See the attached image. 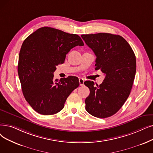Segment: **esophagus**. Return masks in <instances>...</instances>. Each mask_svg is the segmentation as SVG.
I'll list each match as a JSON object with an SVG mask.
<instances>
[{
    "label": "esophagus",
    "mask_w": 153,
    "mask_h": 153,
    "mask_svg": "<svg viewBox=\"0 0 153 153\" xmlns=\"http://www.w3.org/2000/svg\"><path fill=\"white\" fill-rule=\"evenodd\" d=\"M79 84H80L81 86H83L84 84V79L82 78H79Z\"/></svg>",
    "instance_id": "esophagus-1"
}]
</instances>
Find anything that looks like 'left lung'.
<instances>
[{
    "instance_id": "left-lung-1",
    "label": "left lung",
    "mask_w": 153,
    "mask_h": 153,
    "mask_svg": "<svg viewBox=\"0 0 153 153\" xmlns=\"http://www.w3.org/2000/svg\"><path fill=\"white\" fill-rule=\"evenodd\" d=\"M81 37L96 56L95 69L105 74L99 85L91 81L84 82L90 90L85 100V109L96 117H110L121 109L130 94L136 71L135 54L119 35L98 33Z\"/></svg>"
}]
</instances>
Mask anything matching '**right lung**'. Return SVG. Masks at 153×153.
Wrapping results in <instances>:
<instances>
[{
	"mask_svg": "<svg viewBox=\"0 0 153 153\" xmlns=\"http://www.w3.org/2000/svg\"><path fill=\"white\" fill-rule=\"evenodd\" d=\"M84 42L77 34L49 27L38 29L26 38L19 52L18 74L25 100L38 113L61 111L71 93L79 85L75 76L54 79L56 65L66 54Z\"/></svg>",
	"mask_w": 153,
	"mask_h": 153,
	"instance_id": "add662e5",
	"label": "right lung"
}]
</instances>
